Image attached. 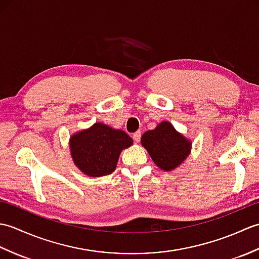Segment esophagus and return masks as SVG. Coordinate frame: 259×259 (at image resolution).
<instances>
[{
  "mask_svg": "<svg viewBox=\"0 0 259 259\" xmlns=\"http://www.w3.org/2000/svg\"><path fill=\"white\" fill-rule=\"evenodd\" d=\"M133 138L135 139L136 142H139L140 139H141V131H136V133L133 136Z\"/></svg>",
  "mask_w": 259,
  "mask_h": 259,
  "instance_id": "esophagus-1",
  "label": "esophagus"
}]
</instances>
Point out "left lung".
I'll use <instances>...</instances> for the list:
<instances>
[{
    "instance_id": "8db88e82",
    "label": "left lung",
    "mask_w": 259,
    "mask_h": 259,
    "mask_svg": "<svg viewBox=\"0 0 259 259\" xmlns=\"http://www.w3.org/2000/svg\"><path fill=\"white\" fill-rule=\"evenodd\" d=\"M141 144L149 152L153 162L166 171L175 169L185 160L191 146L168 121H163L156 129L142 135Z\"/></svg>"
}]
</instances>
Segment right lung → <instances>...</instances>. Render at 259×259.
Segmentation results:
<instances>
[{
  "mask_svg": "<svg viewBox=\"0 0 259 259\" xmlns=\"http://www.w3.org/2000/svg\"><path fill=\"white\" fill-rule=\"evenodd\" d=\"M133 145V139L122 130H114L103 123L72 136L71 155L82 172L91 177L113 172L120 152Z\"/></svg>",
  "mask_w": 259,
  "mask_h": 259,
  "instance_id": "add662e5",
  "label": "right lung"
}]
</instances>
